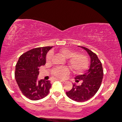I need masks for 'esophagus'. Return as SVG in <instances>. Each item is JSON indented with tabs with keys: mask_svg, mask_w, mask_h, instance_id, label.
Masks as SVG:
<instances>
[{
	"mask_svg": "<svg viewBox=\"0 0 122 122\" xmlns=\"http://www.w3.org/2000/svg\"><path fill=\"white\" fill-rule=\"evenodd\" d=\"M55 81H61V82H65V81L63 80H61V79H55Z\"/></svg>",
	"mask_w": 122,
	"mask_h": 122,
	"instance_id": "34e87169",
	"label": "esophagus"
}]
</instances>
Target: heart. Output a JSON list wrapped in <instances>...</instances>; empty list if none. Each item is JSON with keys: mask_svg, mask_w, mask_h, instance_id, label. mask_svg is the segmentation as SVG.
Wrapping results in <instances>:
<instances>
[{"mask_svg": "<svg viewBox=\"0 0 122 122\" xmlns=\"http://www.w3.org/2000/svg\"><path fill=\"white\" fill-rule=\"evenodd\" d=\"M59 52L66 58H69V63L76 73H82L88 67V59L86 55L82 53H76L68 48H62ZM52 56V53H49L46 57L47 61H51ZM69 73L70 69L67 67H56L53 71V75L59 79H64Z\"/></svg>", "mask_w": 122, "mask_h": 122, "instance_id": "obj_1", "label": "heart"}]
</instances>
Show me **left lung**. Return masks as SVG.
I'll list each match as a JSON object with an SVG mask.
<instances>
[{
  "instance_id": "1",
  "label": "left lung",
  "mask_w": 122,
  "mask_h": 122,
  "mask_svg": "<svg viewBox=\"0 0 122 122\" xmlns=\"http://www.w3.org/2000/svg\"><path fill=\"white\" fill-rule=\"evenodd\" d=\"M86 50L91 57V62L88 70L84 75L76 76L75 82H82L81 85L73 84L71 91L66 92V95L72 100L83 102L92 98L99 90L103 78V69L102 63L95 53L85 47L80 46Z\"/></svg>"
}]
</instances>
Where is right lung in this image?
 <instances>
[{
    "mask_svg": "<svg viewBox=\"0 0 122 122\" xmlns=\"http://www.w3.org/2000/svg\"><path fill=\"white\" fill-rule=\"evenodd\" d=\"M53 46L32 49L23 53L16 65L15 77L18 87L24 96L31 100L46 97L51 84L50 81L37 80L39 67L45 65L48 51Z\"/></svg>",
    "mask_w": 122,
    "mask_h": 122,
    "instance_id": "1",
    "label": "right lung"
}]
</instances>
